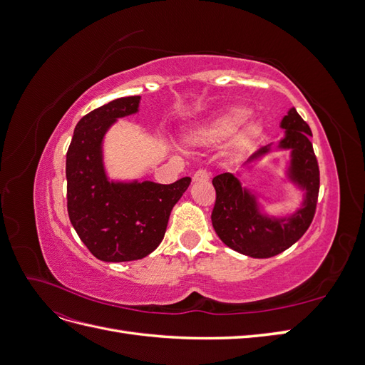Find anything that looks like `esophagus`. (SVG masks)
Returning <instances> with one entry per match:
<instances>
[{
    "label": "esophagus",
    "instance_id": "1",
    "mask_svg": "<svg viewBox=\"0 0 365 365\" xmlns=\"http://www.w3.org/2000/svg\"><path fill=\"white\" fill-rule=\"evenodd\" d=\"M210 178V173L205 169H200L193 175V182H205Z\"/></svg>",
    "mask_w": 365,
    "mask_h": 365
}]
</instances>
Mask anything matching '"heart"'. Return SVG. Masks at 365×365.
<instances>
[{
    "label": "heart",
    "instance_id": "obj_1",
    "mask_svg": "<svg viewBox=\"0 0 365 365\" xmlns=\"http://www.w3.org/2000/svg\"><path fill=\"white\" fill-rule=\"evenodd\" d=\"M248 111L244 108H233L228 109L227 113L220 114L215 120L210 121V123L196 129L190 138L196 143H212L224 140L230 135H233L235 132L242 126V123L247 120ZM254 129V125H250L247 130L244 132V137L250 135Z\"/></svg>",
    "mask_w": 365,
    "mask_h": 365
}]
</instances>
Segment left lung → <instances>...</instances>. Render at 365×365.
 <instances>
[{
	"instance_id": "left-lung-1",
	"label": "left lung",
	"mask_w": 365,
	"mask_h": 365,
	"mask_svg": "<svg viewBox=\"0 0 365 365\" xmlns=\"http://www.w3.org/2000/svg\"><path fill=\"white\" fill-rule=\"evenodd\" d=\"M284 129L279 143L257 149L245 163L247 168L262 161L274 150H289L286 180L303 192V201L286 216H269L263 212L259 195L240 182L235 173L225 172L213 178L216 204L212 224L227 247L244 256L267 259L288 250L311 225L319 190V170L311 143L312 132L306 121L291 108L282 121Z\"/></svg>"
}]
</instances>
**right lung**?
I'll return each instance as SVG.
<instances>
[{"label": "right lung", "instance_id": "add662e5", "mask_svg": "<svg viewBox=\"0 0 365 365\" xmlns=\"http://www.w3.org/2000/svg\"><path fill=\"white\" fill-rule=\"evenodd\" d=\"M140 96L94 109L74 128L67 152V207L71 224L94 257L130 262L146 257L164 237L173 205L190 185L109 180L103 140L118 118L138 113Z\"/></svg>", "mask_w": 365, "mask_h": 365}]
</instances>
